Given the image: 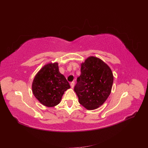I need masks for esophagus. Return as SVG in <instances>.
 Wrapping results in <instances>:
<instances>
[{"mask_svg": "<svg viewBox=\"0 0 148 148\" xmlns=\"http://www.w3.org/2000/svg\"><path fill=\"white\" fill-rule=\"evenodd\" d=\"M74 85H75V82H72L70 83V86H71V88H73L74 87Z\"/></svg>", "mask_w": 148, "mask_h": 148, "instance_id": "1", "label": "esophagus"}]
</instances>
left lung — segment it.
<instances>
[{"label":"left lung","instance_id":"1","mask_svg":"<svg viewBox=\"0 0 148 148\" xmlns=\"http://www.w3.org/2000/svg\"><path fill=\"white\" fill-rule=\"evenodd\" d=\"M113 82L109 66L99 58L88 57L81 64V75L74 88L79 103L88 110L99 108L109 96Z\"/></svg>","mask_w":148,"mask_h":148}]
</instances>
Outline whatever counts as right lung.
<instances>
[{
  "label": "right lung",
  "mask_w": 148,
  "mask_h": 148,
  "mask_svg": "<svg viewBox=\"0 0 148 148\" xmlns=\"http://www.w3.org/2000/svg\"><path fill=\"white\" fill-rule=\"evenodd\" d=\"M70 88L69 83L60 73L58 62L44 65L36 74L32 83L34 97L48 107L59 104L65 91Z\"/></svg>",
  "instance_id": "right-lung-1"
}]
</instances>
